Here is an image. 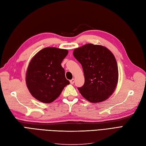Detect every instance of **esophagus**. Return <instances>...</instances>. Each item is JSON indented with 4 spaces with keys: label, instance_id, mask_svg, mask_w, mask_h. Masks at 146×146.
Wrapping results in <instances>:
<instances>
[{
    "label": "esophagus",
    "instance_id": "esophagus-1",
    "mask_svg": "<svg viewBox=\"0 0 146 146\" xmlns=\"http://www.w3.org/2000/svg\"><path fill=\"white\" fill-rule=\"evenodd\" d=\"M74 83V78L70 80V83H71V84H73Z\"/></svg>",
    "mask_w": 146,
    "mask_h": 146
}]
</instances>
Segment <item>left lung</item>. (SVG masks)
I'll return each instance as SVG.
<instances>
[{"instance_id": "obj_1", "label": "left lung", "mask_w": 146, "mask_h": 146, "mask_svg": "<svg viewBox=\"0 0 146 146\" xmlns=\"http://www.w3.org/2000/svg\"><path fill=\"white\" fill-rule=\"evenodd\" d=\"M73 56L83 67L84 83L78 88L91 103L105 101L113 93L118 81L116 60L106 47L88 43L74 49Z\"/></svg>"}]
</instances>
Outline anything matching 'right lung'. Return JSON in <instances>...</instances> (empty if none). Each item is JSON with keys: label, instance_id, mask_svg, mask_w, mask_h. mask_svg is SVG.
Segmentation results:
<instances>
[{"label": "right lung", "instance_id": "add662e5", "mask_svg": "<svg viewBox=\"0 0 146 146\" xmlns=\"http://www.w3.org/2000/svg\"><path fill=\"white\" fill-rule=\"evenodd\" d=\"M68 53L55 47L43 48L32 58L26 73V84L30 94L44 103L55 101L70 81L61 65Z\"/></svg>", "mask_w": 146, "mask_h": 146}]
</instances>
